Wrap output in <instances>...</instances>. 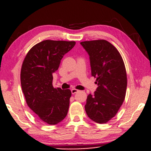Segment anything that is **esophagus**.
<instances>
[{
  "instance_id": "1",
  "label": "esophagus",
  "mask_w": 151,
  "mask_h": 151,
  "mask_svg": "<svg viewBox=\"0 0 151 151\" xmlns=\"http://www.w3.org/2000/svg\"><path fill=\"white\" fill-rule=\"evenodd\" d=\"M71 91H72V94H74V93H77L78 91H79V90L77 89H74V88H73V89H72V90H71Z\"/></svg>"
}]
</instances>
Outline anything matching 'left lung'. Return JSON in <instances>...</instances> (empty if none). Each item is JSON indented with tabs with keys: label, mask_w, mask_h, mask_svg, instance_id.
I'll use <instances>...</instances> for the list:
<instances>
[{
	"label": "left lung",
	"mask_w": 151,
	"mask_h": 151,
	"mask_svg": "<svg viewBox=\"0 0 151 151\" xmlns=\"http://www.w3.org/2000/svg\"><path fill=\"white\" fill-rule=\"evenodd\" d=\"M80 44L89 55L91 76L98 87L86 99L85 111L91 120L106 124L114 118L125 99L127 75L121 54L105 40L84 41Z\"/></svg>",
	"instance_id": "left-lung-1"
}]
</instances>
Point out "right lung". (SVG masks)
I'll use <instances>...</instances> for the list:
<instances>
[{
	"mask_svg": "<svg viewBox=\"0 0 151 151\" xmlns=\"http://www.w3.org/2000/svg\"><path fill=\"white\" fill-rule=\"evenodd\" d=\"M74 41L46 40L29 50L22 62L20 81L26 103L42 122L55 125L67 116L72 92L54 88L53 76Z\"/></svg>",
	"mask_w": 151,
	"mask_h": 151,
	"instance_id": "1",
	"label": "right lung"
}]
</instances>
